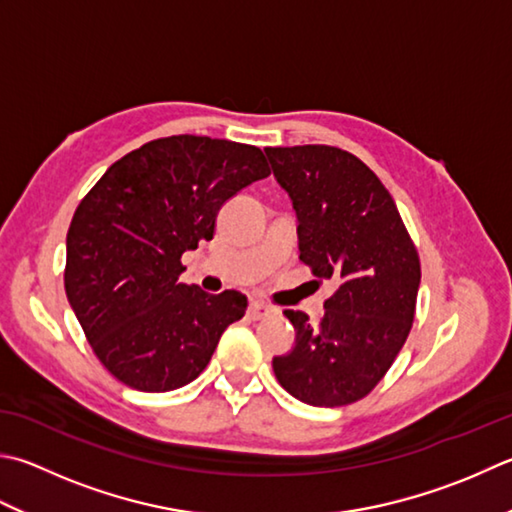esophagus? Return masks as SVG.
<instances>
[{
    "mask_svg": "<svg viewBox=\"0 0 512 512\" xmlns=\"http://www.w3.org/2000/svg\"><path fill=\"white\" fill-rule=\"evenodd\" d=\"M274 314V307H269V305H265V303H260V301H252L249 303V316L252 318H267V316H272Z\"/></svg>",
    "mask_w": 512,
    "mask_h": 512,
    "instance_id": "esophagus-1",
    "label": "esophagus"
}]
</instances>
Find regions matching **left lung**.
<instances>
[{"instance_id": "1", "label": "left lung", "mask_w": 512, "mask_h": 512, "mask_svg": "<svg viewBox=\"0 0 512 512\" xmlns=\"http://www.w3.org/2000/svg\"><path fill=\"white\" fill-rule=\"evenodd\" d=\"M265 153L292 198L301 260L336 283L321 323L285 310L296 343L272 368L307 406H347L368 397L408 339L421 283L417 247L390 191L352 153L327 144Z\"/></svg>"}]
</instances>
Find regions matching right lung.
Returning a JSON list of instances; mask_svg holds the SVG:
<instances>
[{
	"label": "right lung",
	"mask_w": 512,
	"mask_h": 512,
	"mask_svg": "<svg viewBox=\"0 0 512 512\" xmlns=\"http://www.w3.org/2000/svg\"><path fill=\"white\" fill-rule=\"evenodd\" d=\"M263 151L207 136L142 144L106 169L66 234L64 289L95 356L140 392L178 390L245 316L236 289L185 285L180 258L214 238L216 216L269 176Z\"/></svg>",
	"instance_id": "1"
}]
</instances>
